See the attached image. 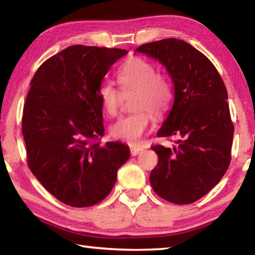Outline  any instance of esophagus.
Returning <instances> with one entry per match:
<instances>
[{
    "label": "esophagus",
    "instance_id": "esophagus-1",
    "mask_svg": "<svg viewBox=\"0 0 255 255\" xmlns=\"http://www.w3.org/2000/svg\"><path fill=\"white\" fill-rule=\"evenodd\" d=\"M144 150V147H140V146H130V153L132 156H136L139 153H141Z\"/></svg>",
    "mask_w": 255,
    "mask_h": 255
}]
</instances>
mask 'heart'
I'll list each match as a JSON object with an SVG mask.
<instances>
[{
	"mask_svg": "<svg viewBox=\"0 0 255 255\" xmlns=\"http://www.w3.org/2000/svg\"><path fill=\"white\" fill-rule=\"evenodd\" d=\"M124 92L136 91L130 115L118 120L110 127V135L118 140L138 144L147 132L150 120L149 112L155 117H162L173 99V88L170 80L156 72L152 63L141 57H130L125 62L117 73ZM103 111L109 117L118 116L122 92L111 83H103L99 89Z\"/></svg>",
	"mask_w": 255,
	"mask_h": 255,
	"instance_id": "obj_1",
	"label": "heart"
}]
</instances>
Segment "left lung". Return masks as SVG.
I'll return each instance as SVG.
<instances>
[{"label": "left lung", "instance_id": "8db88e82", "mask_svg": "<svg viewBox=\"0 0 255 255\" xmlns=\"http://www.w3.org/2000/svg\"><path fill=\"white\" fill-rule=\"evenodd\" d=\"M158 59L174 84V102L157 132L178 136L173 148L154 145L157 165L150 185L172 204L188 205L208 193L226 173L234 135L227 91L214 64L188 42L169 38L138 47Z\"/></svg>", "mask_w": 255, "mask_h": 255}]
</instances>
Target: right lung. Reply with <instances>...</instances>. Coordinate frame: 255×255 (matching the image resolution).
I'll return each instance as SVG.
<instances>
[{
    "mask_svg": "<svg viewBox=\"0 0 255 255\" xmlns=\"http://www.w3.org/2000/svg\"><path fill=\"white\" fill-rule=\"evenodd\" d=\"M127 53L70 46L42 63L30 82L22 116L28 166L63 204L102 201L130 156L127 145L98 140L105 132L99 89L111 65Z\"/></svg>",
    "mask_w": 255,
    "mask_h": 255,
    "instance_id": "obj_1",
    "label": "right lung"
}]
</instances>
